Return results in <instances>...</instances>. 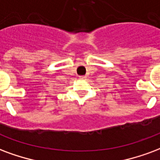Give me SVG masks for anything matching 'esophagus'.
I'll return each mask as SVG.
<instances>
[{"mask_svg":"<svg viewBox=\"0 0 160 160\" xmlns=\"http://www.w3.org/2000/svg\"><path fill=\"white\" fill-rule=\"evenodd\" d=\"M79 79L81 80H86V76H80L79 77Z\"/></svg>","mask_w":160,"mask_h":160,"instance_id":"34e87169","label":"esophagus"}]
</instances>
